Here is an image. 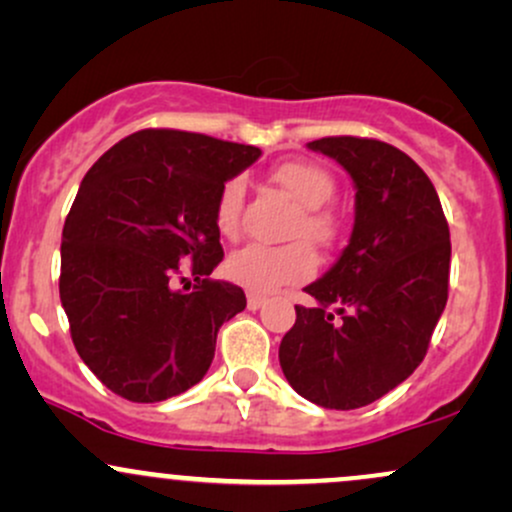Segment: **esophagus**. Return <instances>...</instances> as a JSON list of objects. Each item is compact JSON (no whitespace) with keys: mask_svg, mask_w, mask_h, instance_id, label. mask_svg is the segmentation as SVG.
I'll list each match as a JSON object with an SVG mask.
<instances>
[{"mask_svg":"<svg viewBox=\"0 0 512 512\" xmlns=\"http://www.w3.org/2000/svg\"><path fill=\"white\" fill-rule=\"evenodd\" d=\"M264 301H267V298L260 296V293H248V308H250V310L262 308Z\"/></svg>","mask_w":512,"mask_h":512,"instance_id":"1","label":"esophagus"}]
</instances>
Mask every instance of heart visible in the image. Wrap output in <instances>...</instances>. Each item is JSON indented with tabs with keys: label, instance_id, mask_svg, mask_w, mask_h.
<instances>
[{
	"label": "heart",
	"instance_id": "1",
	"mask_svg": "<svg viewBox=\"0 0 512 512\" xmlns=\"http://www.w3.org/2000/svg\"><path fill=\"white\" fill-rule=\"evenodd\" d=\"M272 180L301 207L291 226L293 238L327 248L339 236V219L325 204L334 195V178L325 168L308 161H289L274 168ZM243 209V182L228 180L216 197L214 219L223 236H236ZM315 252L305 240L289 245L250 243L226 260V274L245 289L269 293L289 284H301L315 274Z\"/></svg>",
	"mask_w": 512,
	"mask_h": 512
}]
</instances>
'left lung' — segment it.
<instances>
[{
  "instance_id": "obj_1",
  "label": "left lung",
  "mask_w": 512,
  "mask_h": 512,
  "mask_svg": "<svg viewBox=\"0 0 512 512\" xmlns=\"http://www.w3.org/2000/svg\"><path fill=\"white\" fill-rule=\"evenodd\" d=\"M356 187L354 231L339 260L305 286L279 363L298 395L325 409H358L424 361L450 279V228L433 182L404 151L361 137H322Z\"/></svg>"
}]
</instances>
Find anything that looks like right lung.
Returning a JSON list of instances; mask_svg holds the SVG:
<instances>
[{
    "label": "right lung",
    "mask_w": 512,
    "mask_h": 512,
    "mask_svg": "<svg viewBox=\"0 0 512 512\" xmlns=\"http://www.w3.org/2000/svg\"><path fill=\"white\" fill-rule=\"evenodd\" d=\"M257 146L142 129L93 163L62 231L60 298L81 361L129 402H163L204 378L219 327L245 293L209 279L223 260L214 209ZM180 261L198 284L177 289ZM182 281V280H181Z\"/></svg>",
    "instance_id": "add662e5"
}]
</instances>
